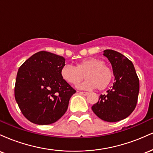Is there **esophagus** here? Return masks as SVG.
I'll use <instances>...</instances> for the list:
<instances>
[{"mask_svg": "<svg viewBox=\"0 0 153 153\" xmlns=\"http://www.w3.org/2000/svg\"><path fill=\"white\" fill-rule=\"evenodd\" d=\"M79 94H81V95H83V96H88V95L89 94V93H88V92H82V91H80V92H79Z\"/></svg>", "mask_w": 153, "mask_h": 153, "instance_id": "esophagus-1", "label": "esophagus"}]
</instances>
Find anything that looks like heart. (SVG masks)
I'll return each instance as SVG.
<instances>
[{
    "instance_id": "obj_1",
    "label": "heart",
    "mask_w": 153,
    "mask_h": 153,
    "mask_svg": "<svg viewBox=\"0 0 153 153\" xmlns=\"http://www.w3.org/2000/svg\"><path fill=\"white\" fill-rule=\"evenodd\" d=\"M63 80L71 85H77L84 78L86 80L77 85L82 90L96 88L103 90L108 86L113 78V73L101 59L96 57L84 59L76 63L75 67L64 65L61 69Z\"/></svg>"
}]
</instances>
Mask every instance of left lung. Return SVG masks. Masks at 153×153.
<instances>
[{
    "instance_id": "left-lung-1",
    "label": "left lung",
    "mask_w": 153,
    "mask_h": 153,
    "mask_svg": "<svg viewBox=\"0 0 153 153\" xmlns=\"http://www.w3.org/2000/svg\"><path fill=\"white\" fill-rule=\"evenodd\" d=\"M111 62L115 77L113 86L101 95L99 101L91 107L94 114L108 122H116L127 118L137 103L140 81L133 63L127 57L112 50L103 51Z\"/></svg>"
}]
</instances>
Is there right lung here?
Listing matches in <instances>:
<instances>
[{
  "mask_svg": "<svg viewBox=\"0 0 153 153\" xmlns=\"http://www.w3.org/2000/svg\"><path fill=\"white\" fill-rule=\"evenodd\" d=\"M65 62L62 56L41 51L19 68L15 99L23 115L31 122L52 124L66 112L70 99L76 91L61 76Z\"/></svg>",
  "mask_w": 153,
  "mask_h": 153,
  "instance_id": "right-lung-1",
  "label": "right lung"
}]
</instances>
